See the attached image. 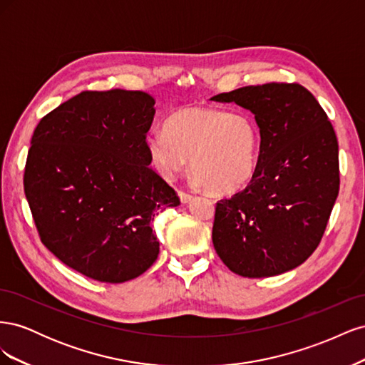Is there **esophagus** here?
<instances>
[{
  "label": "esophagus",
  "instance_id": "esophagus-1",
  "mask_svg": "<svg viewBox=\"0 0 365 365\" xmlns=\"http://www.w3.org/2000/svg\"><path fill=\"white\" fill-rule=\"evenodd\" d=\"M178 195H180V200H181V202H182V204H187V202H190V201L193 200V195H190L189 192H182V190H180V192H178Z\"/></svg>",
  "mask_w": 365,
  "mask_h": 365
}]
</instances>
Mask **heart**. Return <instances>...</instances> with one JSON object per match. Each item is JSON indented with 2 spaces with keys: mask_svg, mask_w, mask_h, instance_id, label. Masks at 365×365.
<instances>
[{
  "mask_svg": "<svg viewBox=\"0 0 365 365\" xmlns=\"http://www.w3.org/2000/svg\"><path fill=\"white\" fill-rule=\"evenodd\" d=\"M153 165L173 176L192 158L195 181L213 193H235L251 181L260 149V129L250 114L187 106L173 113L165 129L146 140Z\"/></svg>",
  "mask_w": 365,
  "mask_h": 365,
  "instance_id": "heart-1",
  "label": "heart"
}]
</instances>
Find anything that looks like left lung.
I'll list each match as a JSON object with an SVG mask.
<instances>
[{
    "mask_svg": "<svg viewBox=\"0 0 365 365\" xmlns=\"http://www.w3.org/2000/svg\"><path fill=\"white\" fill-rule=\"evenodd\" d=\"M250 109L260 129L256 172L216 204L213 245L230 271L272 277L317 250L339 190L338 141L317 98L298 83H264L212 97Z\"/></svg>",
    "mask_w": 365,
    "mask_h": 365,
    "instance_id": "8db88e82",
    "label": "left lung"
}]
</instances>
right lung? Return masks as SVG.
<instances>
[{"instance_id": "obj_1", "label": "right lung", "mask_w": 365, "mask_h": 365, "mask_svg": "<svg viewBox=\"0 0 365 365\" xmlns=\"http://www.w3.org/2000/svg\"><path fill=\"white\" fill-rule=\"evenodd\" d=\"M148 93L83 91L43 117L31 137L24 192L42 244L86 277L123 283L160 252L152 220L180 205L150 168Z\"/></svg>"}]
</instances>
